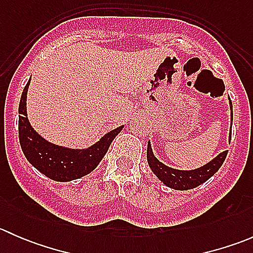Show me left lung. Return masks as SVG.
<instances>
[{
  "mask_svg": "<svg viewBox=\"0 0 253 253\" xmlns=\"http://www.w3.org/2000/svg\"><path fill=\"white\" fill-rule=\"evenodd\" d=\"M230 109L233 110V104H231V101ZM231 120H233V111H231ZM226 154H228V150L220 153L218 157L214 158L211 163L206 164L205 167L198 168V169L196 170L185 171V170L172 169V168H169L167 167V165L163 164V163H160L159 160L154 157V154H153V150L149 142H148L147 148V160L150 169L153 170V172H154V174L158 176V178H159L160 181H163V183H165L168 187H171L174 188V190L181 191L191 190V188L197 187V186L206 182L208 178H211V176L220 169L224 160H225Z\"/></svg>",
  "mask_w": 253,
  "mask_h": 253,
  "instance_id": "obj_1",
  "label": "left lung"
}]
</instances>
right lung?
Masks as SVG:
<instances>
[{"mask_svg": "<svg viewBox=\"0 0 253 253\" xmlns=\"http://www.w3.org/2000/svg\"><path fill=\"white\" fill-rule=\"evenodd\" d=\"M30 81L23 89L19 103V143L28 162L48 178L60 182L76 180L93 171L108 152L111 142L124 126L112 129L88 149H68L47 142L30 126L27 117V90Z\"/></svg>", "mask_w": 253, "mask_h": 253, "instance_id": "add662e5", "label": "right lung"}]
</instances>
